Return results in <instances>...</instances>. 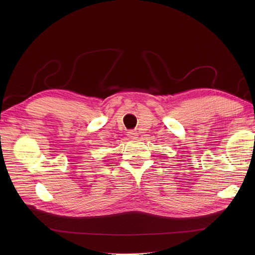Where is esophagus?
<instances>
[{"mask_svg":"<svg viewBox=\"0 0 255 255\" xmlns=\"http://www.w3.org/2000/svg\"><path fill=\"white\" fill-rule=\"evenodd\" d=\"M127 135L130 137V138H135L137 136V133L136 131H133V130H130L127 132Z\"/></svg>","mask_w":255,"mask_h":255,"instance_id":"1","label":"esophagus"}]
</instances>
